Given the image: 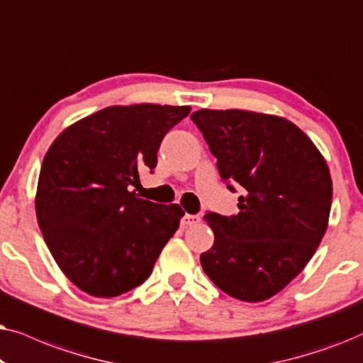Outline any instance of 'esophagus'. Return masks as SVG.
I'll list each match as a JSON object with an SVG mask.
<instances>
[{"mask_svg": "<svg viewBox=\"0 0 363 363\" xmlns=\"http://www.w3.org/2000/svg\"><path fill=\"white\" fill-rule=\"evenodd\" d=\"M201 220V217L199 216H194V214H186L184 217H182V220H181V224H182V227H189V225H194V224H197V222Z\"/></svg>", "mask_w": 363, "mask_h": 363, "instance_id": "34e87169", "label": "esophagus"}]
</instances>
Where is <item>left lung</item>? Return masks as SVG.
<instances>
[{"instance_id":"8db88e82","label":"left lung","mask_w":363,"mask_h":363,"mask_svg":"<svg viewBox=\"0 0 363 363\" xmlns=\"http://www.w3.org/2000/svg\"><path fill=\"white\" fill-rule=\"evenodd\" d=\"M191 118L220 177L244 187L238 216H206L214 245L201 255L202 269L227 296L267 301L302 272L325 234L332 204L325 157L280 116L199 109Z\"/></svg>"}]
</instances>
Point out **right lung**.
I'll list each match as a JSON object with an SVG mask.
<instances>
[{"label":"right lung","mask_w":363,"mask_h":363,"mask_svg":"<svg viewBox=\"0 0 363 363\" xmlns=\"http://www.w3.org/2000/svg\"><path fill=\"white\" fill-rule=\"evenodd\" d=\"M189 113L191 106H109L67 125L48 149L38 224L57 267L83 292L118 297L151 275L184 211L131 187L156 167L162 138Z\"/></svg>","instance_id":"obj_1"}]
</instances>
